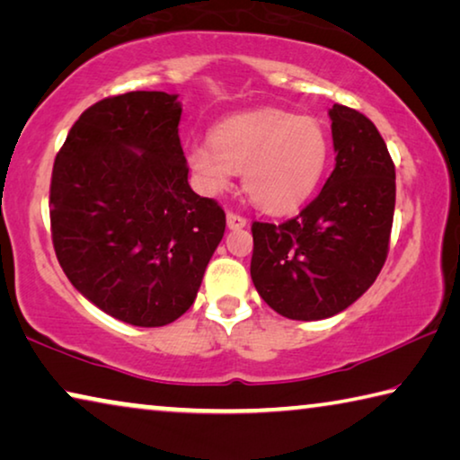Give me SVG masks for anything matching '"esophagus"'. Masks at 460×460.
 <instances>
[{
  "label": "esophagus",
  "instance_id": "obj_1",
  "mask_svg": "<svg viewBox=\"0 0 460 460\" xmlns=\"http://www.w3.org/2000/svg\"><path fill=\"white\" fill-rule=\"evenodd\" d=\"M226 222H228V228H230V230H240V228H244V226L248 224L246 217L238 216V214H234V212L226 214Z\"/></svg>",
  "mask_w": 460,
  "mask_h": 460
}]
</instances>
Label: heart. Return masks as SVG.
Here are the masks:
<instances>
[{
    "label": "heart",
    "instance_id": "heart-1",
    "mask_svg": "<svg viewBox=\"0 0 460 460\" xmlns=\"http://www.w3.org/2000/svg\"><path fill=\"white\" fill-rule=\"evenodd\" d=\"M212 145H193L187 163L206 193L226 190L232 171L244 191L269 214H289L315 191L328 167L326 128L310 116L259 110L217 124Z\"/></svg>",
    "mask_w": 460,
    "mask_h": 460
}]
</instances>
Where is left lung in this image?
Listing matches in <instances>:
<instances>
[{
    "label": "left lung",
    "mask_w": 460,
    "mask_h": 460,
    "mask_svg": "<svg viewBox=\"0 0 460 460\" xmlns=\"http://www.w3.org/2000/svg\"><path fill=\"white\" fill-rule=\"evenodd\" d=\"M336 164L299 216L252 224L251 277L259 296L289 320H323L355 304L389 251L395 167L375 124L334 103Z\"/></svg>",
    "instance_id": "left-lung-1"
}]
</instances>
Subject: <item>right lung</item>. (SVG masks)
<instances>
[{
    "label": "right lung",
    "mask_w": 460,
    "mask_h": 460,
    "mask_svg": "<svg viewBox=\"0 0 460 460\" xmlns=\"http://www.w3.org/2000/svg\"><path fill=\"white\" fill-rule=\"evenodd\" d=\"M179 95L130 92L83 111L50 181L57 259L111 318L156 328L198 296L226 214L187 181Z\"/></svg>",
    "instance_id": "1"
}]
</instances>
